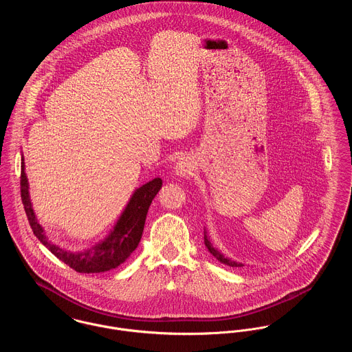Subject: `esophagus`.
<instances>
[{"mask_svg": "<svg viewBox=\"0 0 352 352\" xmlns=\"http://www.w3.org/2000/svg\"><path fill=\"white\" fill-rule=\"evenodd\" d=\"M195 171V162L190 157H181L175 166H174V173L177 177H181V178H188L189 175H192Z\"/></svg>", "mask_w": 352, "mask_h": 352, "instance_id": "1", "label": "esophagus"}]
</instances>
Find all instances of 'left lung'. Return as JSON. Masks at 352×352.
Wrapping results in <instances>:
<instances>
[{"mask_svg": "<svg viewBox=\"0 0 352 352\" xmlns=\"http://www.w3.org/2000/svg\"><path fill=\"white\" fill-rule=\"evenodd\" d=\"M204 241H205V245H206L208 251H209L219 262H221V263H224V265H227V266H230V267H243V266H244V265L240 263V262H236V261H232V259L224 256V254H221L216 247H213V244H212V241H210V239H209V236H208V232H206L205 228H204Z\"/></svg>", "mask_w": 352, "mask_h": 352, "instance_id": "left-lung-1", "label": "left lung"}]
</instances>
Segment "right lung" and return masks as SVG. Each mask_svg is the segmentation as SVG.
Listing matches in <instances>:
<instances>
[{
    "label": "right lung",
    "instance_id": "1",
    "mask_svg": "<svg viewBox=\"0 0 352 352\" xmlns=\"http://www.w3.org/2000/svg\"><path fill=\"white\" fill-rule=\"evenodd\" d=\"M20 185L21 199L30 226L41 244L45 245L59 261L70 266L73 270L78 273L90 274L104 273L116 269L136 250L144 230L148 208L162 188V179L155 178L136 189L109 234L93 247L78 252H72L60 248L56 244H52L44 234L43 227L38 223L30 198V185L25 174L24 157H21Z\"/></svg>",
    "mask_w": 352,
    "mask_h": 352
}]
</instances>
